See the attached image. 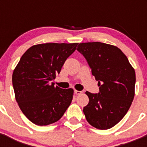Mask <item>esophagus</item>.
Segmentation results:
<instances>
[{
	"label": "esophagus",
	"mask_w": 147,
	"mask_h": 147,
	"mask_svg": "<svg viewBox=\"0 0 147 147\" xmlns=\"http://www.w3.org/2000/svg\"><path fill=\"white\" fill-rule=\"evenodd\" d=\"M74 93H75V94H76V95H80V94H82V92L79 91V90H74Z\"/></svg>",
	"instance_id": "34e87169"
}]
</instances>
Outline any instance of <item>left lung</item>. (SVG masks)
<instances>
[{
	"label": "left lung",
	"mask_w": 147,
	"mask_h": 147,
	"mask_svg": "<svg viewBox=\"0 0 147 147\" xmlns=\"http://www.w3.org/2000/svg\"><path fill=\"white\" fill-rule=\"evenodd\" d=\"M76 50L84 56L99 87L98 93L85 92L89 98V103L83 108L85 118L97 129H110L124 118L133 101L134 68L125 54L114 45L83 42Z\"/></svg>",
	"instance_id": "obj_1"
}]
</instances>
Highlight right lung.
Wrapping results in <instances>:
<instances>
[{"mask_svg":"<svg viewBox=\"0 0 147 147\" xmlns=\"http://www.w3.org/2000/svg\"><path fill=\"white\" fill-rule=\"evenodd\" d=\"M78 43H44L32 46L12 74L15 98L23 113L36 125L57 121L73 99L74 90L54 86L53 80Z\"/></svg>","mask_w":147,"mask_h":147,"instance_id":"obj_1","label":"right lung"}]
</instances>
